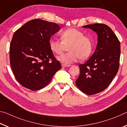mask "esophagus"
Here are the masks:
<instances>
[{
  "label": "esophagus",
  "mask_w": 127,
  "mask_h": 127,
  "mask_svg": "<svg viewBox=\"0 0 127 127\" xmlns=\"http://www.w3.org/2000/svg\"><path fill=\"white\" fill-rule=\"evenodd\" d=\"M62 67L63 68H65V67H69V66H70V65H65V64H62Z\"/></svg>",
  "instance_id": "obj_1"
}]
</instances>
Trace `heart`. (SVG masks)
Wrapping results in <instances>:
<instances>
[{"instance_id": "b5f03b06", "label": "heart", "mask_w": 127, "mask_h": 127, "mask_svg": "<svg viewBox=\"0 0 127 127\" xmlns=\"http://www.w3.org/2000/svg\"><path fill=\"white\" fill-rule=\"evenodd\" d=\"M61 40L53 39L50 41V48L54 53L61 54L66 46L69 52L58 57V61L68 65L87 59L91 54L93 43L89 36L83 35L81 31L75 29H68L61 33Z\"/></svg>"}]
</instances>
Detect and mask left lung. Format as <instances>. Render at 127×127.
Returning <instances> with one entry per match:
<instances>
[{
    "label": "left lung",
    "instance_id": "8db88e82",
    "mask_svg": "<svg viewBox=\"0 0 127 127\" xmlns=\"http://www.w3.org/2000/svg\"><path fill=\"white\" fill-rule=\"evenodd\" d=\"M96 32L98 42L91 58L79 65L80 74L76 81L82 92L92 95L104 91L119 69L120 44L113 30L101 23L83 26Z\"/></svg>",
    "mask_w": 127,
    "mask_h": 127
}]
</instances>
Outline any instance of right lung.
<instances>
[{
  "mask_svg": "<svg viewBox=\"0 0 127 127\" xmlns=\"http://www.w3.org/2000/svg\"><path fill=\"white\" fill-rule=\"evenodd\" d=\"M57 23L40 19L27 22L15 32L10 45V63L17 81L32 91L48 85L61 68L50 48Z\"/></svg>",
  "mask_w": 127,
  "mask_h": 127,
  "instance_id": "1",
  "label": "right lung"
}]
</instances>
